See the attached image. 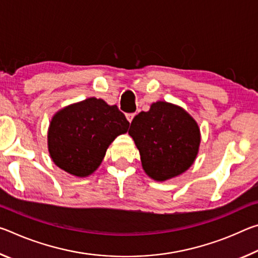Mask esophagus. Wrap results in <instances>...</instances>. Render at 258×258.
I'll return each instance as SVG.
<instances>
[{"label": "esophagus", "instance_id": "34e87169", "mask_svg": "<svg viewBox=\"0 0 258 258\" xmlns=\"http://www.w3.org/2000/svg\"><path fill=\"white\" fill-rule=\"evenodd\" d=\"M134 116H135V113L134 112H131V113H127V115H126V118H127V120L130 121V123H132Z\"/></svg>", "mask_w": 258, "mask_h": 258}]
</instances>
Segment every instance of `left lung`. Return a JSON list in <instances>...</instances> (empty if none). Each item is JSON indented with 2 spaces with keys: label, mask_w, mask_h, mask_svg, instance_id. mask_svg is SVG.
<instances>
[{
  "label": "left lung",
  "mask_w": 258,
  "mask_h": 258,
  "mask_svg": "<svg viewBox=\"0 0 258 258\" xmlns=\"http://www.w3.org/2000/svg\"><path fill=\"white\" fill-rule=\"evenodd\" d=\"M141 156L142 167L156 181L177 176L198 154L200 133L195 119L182 108L156 102L133 118L128 130Z\"/></svg>",
  "instance_id": "obj_1"
}]
</instances>
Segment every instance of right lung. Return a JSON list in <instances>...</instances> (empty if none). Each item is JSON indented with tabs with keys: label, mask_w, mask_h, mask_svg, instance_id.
I'll return each mask as SVG.
<instances>
[{
	"label": "right lung",
	"mask_w": 258,
	"mask_h": 258,
	"mask_svg": "<svg viewBox=\"0 0 258 258\" xmlns=\"http://www.w3.org/2000/svg\"><path fill=\"white\" fill-rule=\"evenodd\" d=\"M130 123L117 106L90 98L68 106L52 118L47 140L54 164L76 176H87L101 164L107 148Z\"/></svg>",
	"instance_id": "add662e5"
}]
</instances>
